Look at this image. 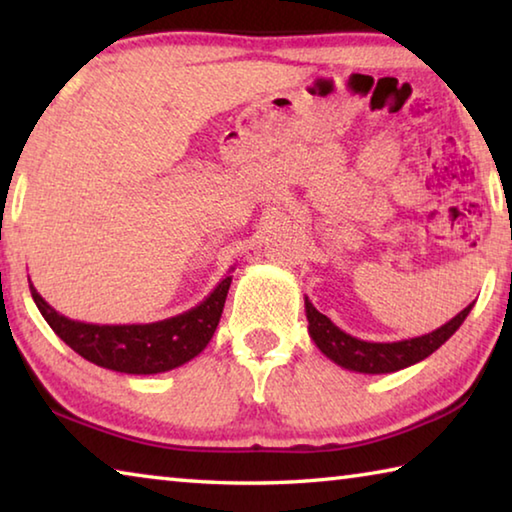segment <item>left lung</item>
<instances>
[{
    "label": "left lung",
    "mask_w": 512,
    "mask_h": 512,
    "mask_svg": "<svg viewBox=\"0 0 512 512\" xmlns=\"http://www.w3.org/2000/svg\"><path fill=\"white\" fill-rule=\"evenodd\" d=\"M474 307L467 305L461 314H456L449 323L443 327L433 329L429 334L415 336V339L393 341V343H370L354 339V336L345 334L343 329L336 327L332 320L311 305L305 298V311L309 320V336L318 345V350L325 354L327 359L339 363L341 368H348L354 372H363V375H384V372H397L402 368H409L413 363L427 359L431 352H436L449 336H452L458 327L463 325Z\"/></svg>",
    "instance_id": "obj_1"
}]
</instances>
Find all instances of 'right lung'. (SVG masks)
I'll use <instances>...</instances> for the list:
<instances>
[{
	"label": "right lung",
	"instance_id": "obj_1",
	"mask_svg": "<svg viewBox=\"0 0 512 512\" xmlns=\"http://www.w3.org/2000/svg\"><path fill=\"white\" fill-rule=\"evenodd\" d=\"M230 282L232 275H225L201 305L146 325L81 323L58 314L33 284L29 289L42 318L83 359L126 375H155L183 366L207 348L221 320Z\"/></svg>",
	"mask_w": 512,
	"mask_h": 512
}]
</instances>
